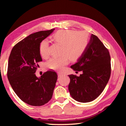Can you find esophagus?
<instances>
[{"label": "esophagus", "instance_id": "obj_1", "mask_svg": "<svg viewBox=\"0 0 126 126\" xmlns=\"http://www.w3.org/2000/svg\"><path fill=\"white\" fill-rule=\"evenodd\" d=\"M58 74L59 77H61V76H62L64 75V74L62 73H61V72H58Z\"/></svg>", "mask_w": 126, "mask_h": 126}]
</instances>
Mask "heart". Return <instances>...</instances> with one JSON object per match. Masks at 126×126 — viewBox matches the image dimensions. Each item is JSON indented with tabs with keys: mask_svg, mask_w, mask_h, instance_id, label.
I'll return each instance as SVG.
<instances>
[{
	"mask_svg": "<svg viewBox=\"0 0 126 126\" xmlns=\"http://www.w3.org/2000/svg\"><path fill=\"white\" fill-rule=\"evenodd\" d=\"M52 39L62 46L60 57H53L46 63L49 69L61 71L69 63V58L72 61L78 59L83 54L89 43L88 34L84 32H77L69 30H61L52 35ZM49 42L42 40L40 44L39 52L41 56L47 58L49 55Z\"/></svg>",
	"mask_w": 126,
	"mask_h": 126,
	"instance_id": "b5f03b06",
	"label": "heart"
}]
</instances>
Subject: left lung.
Returning <instances> with one entry per match:
<instances>
[{
    "mask_svg": "<svg viewBox=\"0 0 126 126\" xmlns=\"http://www.w3.org/2000/svg\"><path fill=\"white\" fill-rule=\"evenodd\" d=\"M82 71L80 76L71 74L68 86L70 94L76 101L86 103L96 99L103 91L111 73L110 57L108 49L96 35L92 34L83 54L71 67Z\"/></svg>",
    "mask_w": 126,
    "mask_h": 126,
    "instance_id": "left-lung-1",
    "label": "left lung"
}]
</instances>
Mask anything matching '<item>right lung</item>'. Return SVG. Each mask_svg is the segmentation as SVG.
Instances as JSON below:
<instances>
[{
    "label": "right lung",
    "mask_w": 126,
    "mask_h": 126,
    "mask_svg": "<svg viewBox=\"0 0 126 126\" xmlns=\"http://www.w3.org/2000/svg\"><path fill=\"white\" fill-rule=\"evenodd\" d=\"M54 29L31 34L15 45L8 61L7 77L19 98L27 104L41 106L50 101L58 76L48 71L40 78L35 76L38 63L42 61L40 44Z\"/></svg>",
    "instance_id": "add662e5"
}]
</instances>
